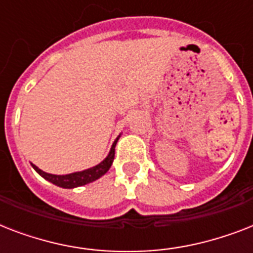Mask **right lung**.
<instances>
[{
	"mask_svg": "<svg viewBox=\"0 0 253 253\" xmlns=\"http://www.w3.org/2000/svg\"><path fill=\"white\" fill-rule=\"evenodd\" d=\"M118 139L119 136L115 139V142L113 143V146H111L110 152H109L107 158L105 159L102 163H99L98 166L93 167V168L83 170V172L71 173V174H64V176H57V174H51V173L43 172L42 169H39L37 166H34V164L33 168L35 169L43 178H45V180L49 181V182H52V184L57 185V186H61V188L72 189L77 188V186H83V185L89 184L91 181L99 178V177L103 176V174L110 169L111 164H113V160H114L115 144L118 142Z\"/></svg>",
	"mask_w": 253,
	"mask_h": 253,
	"instance_id": "add662e5",
	"label": "right lung"
}]
</instances>
